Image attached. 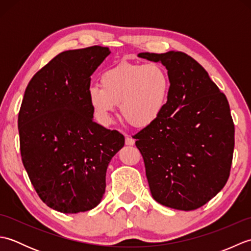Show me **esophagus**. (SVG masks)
<instances>
[{
    "label": "esophagus",
    "mask_w": 251,
    "mask_h": 251,
    "mask_svg": "<svg viewBox=\"0 0 251 251\" xmlns=\"http://www.w3.org/2000/svg\"><path fill=\"white\" fill-rule=\"evenodd\" d=\"M125 142H126L127 146H134L135 145V139H134V138L129 137V136H126Z\"/></svg>",
    "instance_id": "obj_1"
}]
</instances>
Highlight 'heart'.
Listing matches in <instances>:
<instances>
[{
	"label": "heart",
	"mask_w": 251,
	"mask_h": 251,
	"mask_svg": "<svg viewBox=\"0 0 251 251\" xmlns=\"http://www.w3.org/2000/svg\"><path fill=\"white\" fill-rule=\"evenodd\" d=\"M100 85L88 89L89 104L101 124H109L116 105L135 127H147L158 120L168 102L170 78L158 63L123 61L102 73Z\"/></svg>",
	"instance_id": "obj_1"
}]
</instances>
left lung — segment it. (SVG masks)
Instances as JSON below:
<instances>
[{"label": "left lung", "mask_w": 251, "mask_h": 251, "mask_svg": "<svg viewBox=\"0 0 251 251\" xmlns=\"http://www.w3.org/2000/svg\"><path fill=\"white\" fill-rule=\"evenodd\" d=\"M138 57L159 61L170 78L163 113L134 136L151 194L174 209H197L219 193L230 176L234 123L227 99L205 69L182 51Z\"/></svg>", "instance_id": "obj_1"}]
</instances>
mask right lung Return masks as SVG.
I'll list each match as a JSON object with an SVG mask.
<instances>
[{
    "mask_svg": "<svg viewBox=\"0 0 251 251\" xmlns=\"http://www.w3.org/2000/svg\"><path fill=\"white\" fill-rule=\"evenodd\" d=\"M111 54L92 46L62 51L37 71L18 114L20 153L37 195L63 214L93 209L125 138L93 121L90 75Z\"/></svg>",
    "mask_w": 251,
    "mask_h": 251,
    "instance_id": "1",
    "label": "right lung"
}]
</instances>
